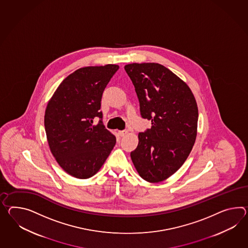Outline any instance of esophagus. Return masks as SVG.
<instances>
[{
	"label": "esophagus",
	"mask_w": 248,
	"mask_h": 248,
	"mask_svg": "<svg viewBox=\"0 0 248 248\" xmlns=\"http://www.w3.org/2000/svg\"><path fill=\"white\" fill-rule=\"evenodd\" d=\"M127 133H128V130H126V129H124V130H123V131H119V134H120V136H122V137L125 136Z\"/></svg>",
	"instance_id": "1"
}]
</instances>
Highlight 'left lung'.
<instances>
[{
    "label": "left lung",
    "instance_id": "obj_1",
    "mask_svg": "<svg viewBox=\"0 0 248 248\" xmlns=\"http://www.w3.org/2000/svg\"><path fill=\"white\" fill-rule=\"evenodd\" d=\"M124 70L135 88L141 117L152 124L138 135V146L131 152L133 165L146 181H163L181 168L193 149L197 104L187 84L159 63H131Z\"/></svg>",
    "mask_w": 248,
    "mask_h": 248
}]
</instances>
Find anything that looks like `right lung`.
Returning <instances> with one entry per match:
<instances>
[{
	"label": "right lung",
	"instance_id": "right-lung-1",
	"mask_svg": "<svg viewBox=\"0 0 248 248\" xmlns=\"http://www.w3.org/2000/svg\"><path fill=\"white\" fill-rule=\"evenodd\" d=\"M118 65L83 67L62 81L49 100L45 129L49 148L69 175L87 179L95 175L115 145L100 111L103 91ZM100 122L93 124V118Z\"/></svg>",
	"mask_w": 248,
	"mask_h": 248
}]
</instances>
